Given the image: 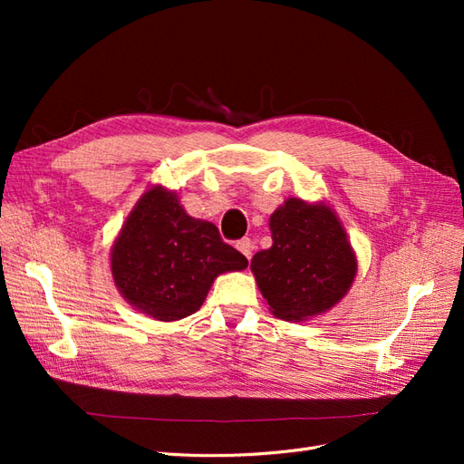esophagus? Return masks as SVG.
<instances>
[{"mask_svg":"<svg viewBox=\"0 0 464 464\" xmlns=\"http://www.w3.org/2000/svg\"><path fill=\"white\" fill-rule=\"evenodd\" d=\"M236 247L242 251L246 259H249V257H251V254H254V242H251L249 237H242V240L236 244Z\"/></svg>","mask_w":464,"mask_h":464,"instance_id":"1","label":"esophagus"}]
</instances>
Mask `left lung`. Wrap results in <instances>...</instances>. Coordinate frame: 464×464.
Returning <instances> with one entry per match:
<instances>
[{"label":"left lung","instance_id":"1","mask_svg":"<svg viewBox=\"0 0 464 464\" xmlns=\"http://www.w3.org/2000/svg\"><path fill=\"white\" fill-rule=\"evenodd\" d=\"M273 246L249 269L275 317L305 321L329 312L353 286L356 251L325 203L288 198L269 218Z\"/></svg>","mask_w":464,"mask_h":464}]
</instances>
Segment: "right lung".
<instances>
[{"label": "right lung", "instance_id": "right-lung-1", "mask_svg": "<svg viewBox=\"0 0 464 464\" xmlns=\"http://www.w3.org/2000/svg\"><path fill=\"white\" fill-rule=\"evenodd\" d=\"M246 266L247 259L222 242L213 222L189 217L178 193L164 186L139 198L110 249L116 288L157 321L195 314L217 276Z\"/></svg>", "mask_w": 464, "mask_h": 464}]
</instances>
